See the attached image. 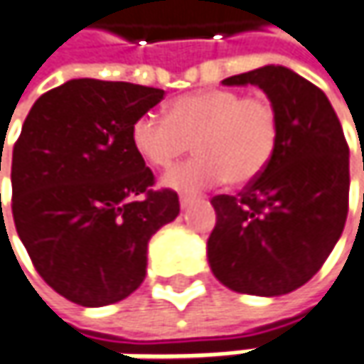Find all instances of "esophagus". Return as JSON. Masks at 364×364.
Returning a JSON list of instances; mask_svg holds the SVG:
<instances>
[{
    "mask_svg": "<svg viewBox=\"0 0 364 364\" xmlns=\"http://www.w3.org/2000/svg\"><path fill=\"white\" fill-rule=\"evenodd\" d=\"M193 202H196V198H191V196H181V198H179L181 210H187V208H189V205H191Z\"/></svg>",
    "mask_w": 364,
    "mask_h": 364,
    "instance_id": "obj_1",
    "label": "esophagus"
}]
</instances>
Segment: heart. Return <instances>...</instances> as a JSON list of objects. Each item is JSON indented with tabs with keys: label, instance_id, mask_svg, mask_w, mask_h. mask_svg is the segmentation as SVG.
<instances>
[{
	"label": "heart",
	"instance_id": "1",
	"mask_svg": "<svg viewBox=\"0 0 364 364\" xmlns=\"http://www.w3.org/2000/svg\"><path fill=\"white\" fill-rule=\"evenodd\" d=\"M278 132V113L267 98L218 88L175 98L166 117L141 115L132 139L154 168H168L193 144L198 156L168 171L162 185L200 193L225 179L243 185L262 175L276 152Z\"/></svg>",
	"mask_w": 364,
	"mask_h": 364
}]
</instances>
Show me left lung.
<instances>
[{
  "instance_id": "8db88e82",
  "label": "left lung",
  "mask_w": 364,
  "mask_h": 364,
  "mask_svg": "<svg viewBox=\"0 0 364 364\" xmlns=\"http://www.w3.org/2000/svg\"><path fill=\"white\" fill-rule=\"evenodd\" d=\"M259 86L278 113V146L237 196H214V276L235 292L278 296L319 272L348 214V144L328 97L303 75L266 65L223 80ZM364 168V166H363Z\"/></svg>"
}]
</instances>
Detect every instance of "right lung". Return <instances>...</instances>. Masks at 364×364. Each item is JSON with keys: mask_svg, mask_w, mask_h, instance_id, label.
I'll return each mask as SVG.
<instances>
[{"mask_svg": "<svg viewBox=\"0 0 364 364\" xmlns=\"http://www.w3.org/2000/svg\"><path fill=\"white\" fill-rule=\"evenodd\" d=\"M162 97L129 82L70 80L34 102L14 144L18 237L41 278L75 305L129 296L146 278L150 237L179 214V196L152 189L132 139Z\"/></svg>", "mask_w": 364, "mask_h": 364, "instance_id": "right-lung-1", "label": "right lung"}]
</instances>
